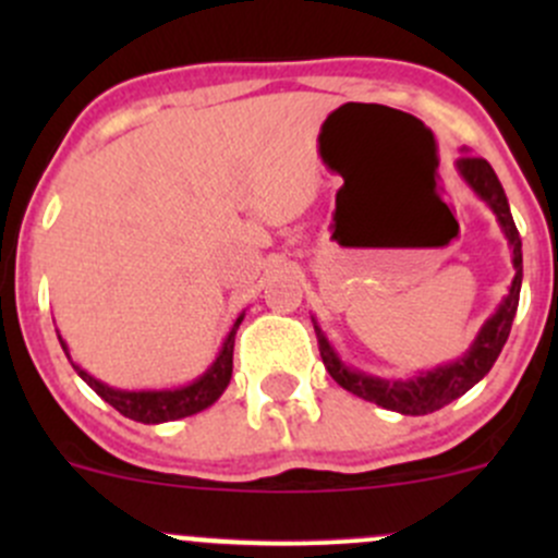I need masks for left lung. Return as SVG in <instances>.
I'll list each match as a JSON object with an SVG mask.
<instances>
[{
	"label": "left lung",
	"mask_w": 558,
	"mask_h": 558,
	"mask_svg": "<svg viewBox=\"0 0 558 558\" xmlns=\"http://www.w3.org/2000/svg\"><path fill=\"white\" fill-rule=\"evenodd\" d=\"M459 172L464 174L466 183L481 194V199L488 202L494 213H497L499 223H502L505 234H508L510 245H513V264H515V278L510 286L508 300L499 305V311L486 320V326L481 329L477 340L472 342V348L466 351V356H461L459 362L446 364V367H437L432 373L418 375L413 380H380L369 378V375L353 373L345 364L337 359V353L331 351L326 337L320 335V329L315 326V337H318V351L324 359V367L329 369L331 378L337 380L345 391L356 393V397L367 399V402L380 404L386 410H397L402 415H426L435 413V410L446 408L448 402L459 399L461 393L470 391L488 369L494 367L497 356L502 353L505 342H508L510 326H513L515 311H519V294H521V275H523V258H521V238L519 229H515L513 216H510L508 196H505L502 183H499L497 172L492 170L486 159L481 156L464 154L456 161Z\"/></svg>",
	"instance_id": "8db88e82"
}]
</instances>
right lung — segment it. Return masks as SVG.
Masks as SVG:
<instances>
[{
    "label": "right lung",
    "mask_w": 558,
    "mask_h": 558,
    "mask_svg": "<svg viewBox=\"0 0 558 558\" xmlns=\"http://www.w3.org/2000/svg\"><path fill=\"white\" fill-rule=\"evenodd\" d=\"M243 320V315L238 318L234 329L229 331L227 342H223V351L218 353L216 364L202 375L199 380H194L185 388H174V391H118V388H110L99 384L97 378L81 369L77 364L72 367L77 369L83 380L105 399L112 408L118 410L126 418L140 421V424H165V421H178L185 418V415H194L199 410L210 408L218 397L223 393V388L229 386V378H232V353H234V335H238V326ZM61 342V337H59ZM61 348L66 351V345L61 342Z\"/></svg>",
    "instance_id": "right-lung-1"
}]
</instances>
